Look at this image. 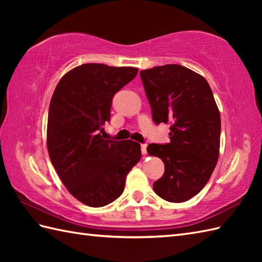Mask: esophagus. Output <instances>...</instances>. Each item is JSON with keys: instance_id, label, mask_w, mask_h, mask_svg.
<instances>
[{"instance_id": "obj_1", "label": "esophagus", "mask_w": 262, "mask_h": 262, "mask_svg": "<svg viewBox=\"0 0 262 262\" xmlns=\"http://www.w3.org/2000/svg\"><path fill=\"white\" fill-rule=\"evenodd\" d=\"M146 147H147V145L146 144H141V149H142V154H146Z\"/></svg>"}]
</instances>
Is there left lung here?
I'll list each match as a JSON object with an SVG mask.
<instances>
[{"label": "left lung", "instance_id": "8db88e82", "mask_svg": "<svg viewBox=\"0 0 262 262\" xmlns=\"http://www.w3.org/2000/svg\"><path fill=\"white\" fill-rule=\"evenodd\" d=\"M140 75L154 122L171 125L170 143L147 146L164 163L153 189L166 202H187L205 187L219 160L221 116L213 92L202 75L182 65L157 66Z\"/></svg>", "mask_w": 262, "mask_h": 262}]
</instances>
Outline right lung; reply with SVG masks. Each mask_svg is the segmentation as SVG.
Listing matches in <instances>:
<instances>
[{
	"label": "right lung",
	"mask_w": 262,
	"mask_h": 262,
	"mask_svg": "<svg viewBox=\"0 0 262 262\" xmlns=\"http://www.w3.org/2000/svg\"><path fill=\"white\" fill-rule=\"evenodd\" d=\"M134 68L83 64L68 72L49 104L47 148L60 180L90 207L113 203L124 191L128 172L141 160V145L103 140L113 98L136 76Z\"/></svg>",
	"instance_id": "add662e5"
}]
</instances>
